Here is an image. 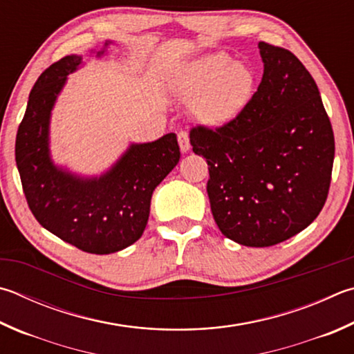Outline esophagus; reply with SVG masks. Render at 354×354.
<instances>
[{
    "mask_svg": "<svg viewBox=\"0 0 354 354\" xmlns=\"http://www.w3.org/2000/svg\"><path fill=\"white\" fill-rule=\"evenodd\" d=\"M178 142H179V149H181L183 153L190 150V139H189V133L185 131H179L178 134Z\"/></svg>",
    "mask_w": 354,
    "mask_h": 354,
    "instance_id": "1",
    "label": "esophagus"
}]
</instances>
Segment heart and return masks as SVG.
Segmentation results:
<instances>
[{
  "label": "heart",
  "mask_w": 354,
  "mask_h": 354,
  "mask_svg": "<svg viewBox=\"0 0 354 354\" xmlns=\"http://www.w3.org/2000/svg\"><path fill=\"white\" fill-rule=\"evenodd\" d=\"M257 86L254 69L226 53H209L179 65L169 79L170 91L194 99L192 114L209 127L232 122L248 106Z\"/></svg>",
  "instance_id": "b5f03b06"
}]
</instances>
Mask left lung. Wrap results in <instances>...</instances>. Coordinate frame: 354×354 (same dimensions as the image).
<instances>
[{
  "label": "left lung",
  "instance_id": "obj_1",
  "mask_svg": "<svg viewBox=\"0 0 354 354\" xmlns=\"http://www.w3.org/2000/svg\"><path fill=\"white\" fill-rule=\"evenodd\" d=\"M263 77L236 119L192 128L209 165L207 195L221 234L266 248L316 220L328 196L334 134L316 82L288 49L259 43Z\"/></svg>",
  "mask_w": 354,
  "mask_h": 354
}]
</instances>
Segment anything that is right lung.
<instances>
[{
  "mask_svg": "<svg viewBox=\"0 0 354 354\" xmlns=\"http://www.w3.org/2000/svg\"><path fill=\"white\" fill-rule=\"evenodd\" d=\"M113 41L89 55L102 57ZM83 57L71 54L38 77L18 127L15 160L24 196L37 221L83 252L113 254L142 236L151 195L181 158L175 133L153 142L131 144L99 176H82L57 165L49 149L50 114L68 75Z\"/></svg>",
  "mask_w": 354,
  "mask_h": 354,
  "instance_id": "right-lung-1",
  "label": "right lung"
}]
</instances>
